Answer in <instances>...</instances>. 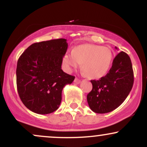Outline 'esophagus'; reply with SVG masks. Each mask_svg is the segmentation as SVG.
I'll use <instances>...</instances> for the list:
<instances>
[{
	"instance_id": "34e87169",
	"label": "esophagus",
	"mask_w": 147,
	"mask_h": 147,
	"mask_svg": "<svg viewBox=\"0 0 147 147\" xmlns=\"http://www.w3.org/2000/svg\"><path fill=\"white\" fill-rule=\"evenodd\" d=\"M74 82H75V83H76V84H79L81 82V80L80 79H79L78 78H75Z\"/></svg>"
}]
</instances>
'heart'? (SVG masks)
<instances>
[{"label": "heart", "instance_id": "heart-1", "mask_svg": "<svg viewBox=\"0 0 147 147\" xmlns=\"http://www.w3.org/2000/svg\"><path fill=\"white\" fill-rule=\"evenodd\" d=\"M113 55L110 48L94 44L81 45L64 55L63 63L68 70L82 69L90 79H99L107 73L113 62Z\"/></svg>", "mask_w": 147, "mask_h": 147}]
</instances>
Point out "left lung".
<instances>
[{"instance_id": "left-lung-1", "label": "left lung", "mask_w": 147, "mask_h": 147, "mask_svg": "<svg viewBox=\"0 0 147 147\" xmlns=\"http://www.w3.org/2000/svg\"><path fill=\"white\" fill-rule=\"evenodd\" d=\"M90 82L92 89L88 94L87 102L91 110L96 113H106L117 109L128 97L134 82L129 55L119 52L106 75Z\"/></svg>"}]
</instances>
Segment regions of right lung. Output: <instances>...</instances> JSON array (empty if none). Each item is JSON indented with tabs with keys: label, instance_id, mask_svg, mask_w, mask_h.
Instances as JSON below:
<instances>
[{
	"label": "right lung",
	"instance_id": "right-lung-1",
	"mask_svg": "<svg viewBox=\"0 0 147 147\" xmlns=\"http://www.w3.org/2000/svg\"><path fill=\"white\" fill-rule=\"evenodd\" d=\"M66 41L59 38L33 43L18 59V95L23 104L35 113L45 115L57 111L63 87L75 79L61 69L68 48Z\"/></svg>",
	"mask_w": 147,
	"mask_h": 147
}]
</instances>
